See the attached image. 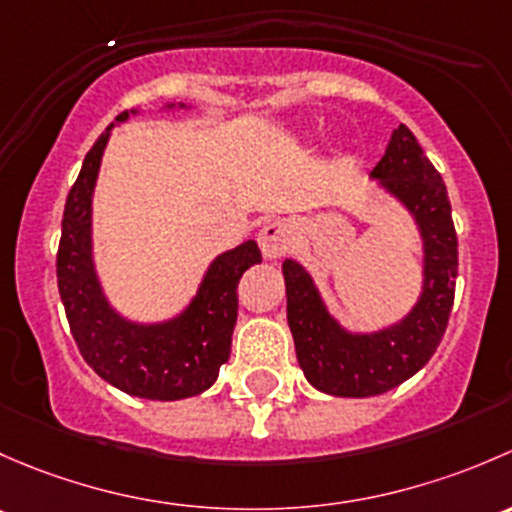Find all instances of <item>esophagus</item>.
Here are the masks:
<instances>
[{"mask_svg":"<svg viewBox=\"0 0 512 512\" xmlns=\"http://www.w3.org/2000/svg\"><path fill=\"white\" fill-rule=\"evenodd\" d=\"M291 244V229H288L286 221H268L258 231V246H261V254L266 258L286 256Z\"/></svg>","mask_w":512,"mask_h":512,"instance_id":"34e87169","label":"esophagus"}]
</instances>
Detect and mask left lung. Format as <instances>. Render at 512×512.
<instances>
[{
	"label": "left lung",
	"instance_id": "left-lung-1",
	"mask_svg": "<svg viewBox=\"0 0 512 512\" xmlns=\"http://www.w3.org/2000/svg\"><path fill=\"white\" fill-rule=\"evenodd\" d=\"M372 177L412 212L424 239V291L402 323L372 335L345 333L330 318L313 278L283 261L295 355L315 389L335 397H374L416 374L449 325L458 276V239L446 184L407 125L392 133Z\"/></svg>",
	"mask_w": 512,
	"mask_h": 512
}]
</instances>
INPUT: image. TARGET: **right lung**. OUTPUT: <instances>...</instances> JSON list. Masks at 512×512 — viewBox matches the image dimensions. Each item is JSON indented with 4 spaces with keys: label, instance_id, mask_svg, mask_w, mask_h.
Wrapping results in <instances>:
<instances>
[{
    "label": "right lung",
    "instance_id": "1",
    "mask_svg": "<svg viewBox=\"0 0 512 512\" xmlns=\"http://www.w3.org/2000/svg\"><path fill=\"white\" fill-rule=\"evenodd\" d=\"M128 118V110L115 120ZM113 128V125H110ZM110 128L83 160L61 219L56 254L59 293L83 360L113 387L142 399L172 402L212 387L229 360L239 313V278L261 263L256 241L236 246L209 266L197 298L170 323L135 325L120 318L98 286L91 256V197Z\"/></svg>",
    "mask_w": 512,
    "mask_h": 512
}]
</instances>
